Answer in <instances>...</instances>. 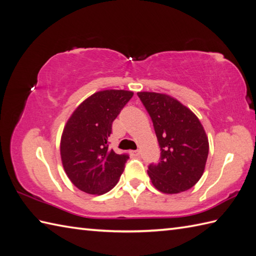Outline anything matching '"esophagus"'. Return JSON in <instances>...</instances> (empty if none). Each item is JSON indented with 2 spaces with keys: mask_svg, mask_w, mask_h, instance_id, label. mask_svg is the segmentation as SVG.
Wrapping results in <instances>:
<instances>
[{
  "mask_svg": "<svg viewBox=\"0 0 256 256\" xmlns=\"http://www.w3.org/2000/svg\"><path fill=\"white\" fill-rule=\"evenodd\" d=\"M131 154H132V156L136 157V156H138V155H140V150H132V152H131Z\"/></svg>",
  "mask_w": 256,
  "mask_h": 256,
  "instance_id": "obj_1",
  "label": "esophagus"
}]
</instances>
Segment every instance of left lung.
Listing matches in <instances>:
<instances>
[{
	"mask_svg": "<svg viewBox=\"0 0 256 256\" xmlns=\"http://www.w3.org/2000/svg\"><path fill=\"white\" fill-rule=\"evenodd\" d=\"M140 101L150 113L160 148V160L148 174L162 194H179L194 187L204 172L209 140L197 116L166 94L140 91Z\"/></svg>",
	"mask_w": 256,
	"mask_h": 256,
	"instance_id": "obj_1",
	"label": "left lung"
}]
</instances>
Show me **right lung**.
Here are the masks:
<instances>
[{
	"label": "right lung",
	"mask_w": 256,
	"mask_h": 256,
	"mask_svg": "<svg viewBox=\"0 0 256 256\" xmlns=\"http://www.w3.org/2000/svg\"><path fill=\"white\" fill-rule=\"evenodd\" d=\"M133 96L128 90H102L86 98L64 125L60 157L64 172L76 187L89 194H103L116 186L128 155L108 148L112 122Z\"/></svg>",
	"instance_id": "1"
}]
</instances>
